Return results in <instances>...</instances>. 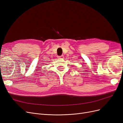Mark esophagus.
<instances>
[{"label": "esophagus", "instance_id": "34e87169", "mask_svg": "<svg viewBox=\"0 0 123 123\" xmlns=\"http://www.w3.org/2000/svg\"><path fill=\"white\" fill-rule=\"evenodd\" d=\"M57 57L59 58H63L64 57V55H61V56H58Z\"/></svg>", "mask_w": 123, "mask_h": 123}]
</instances>
